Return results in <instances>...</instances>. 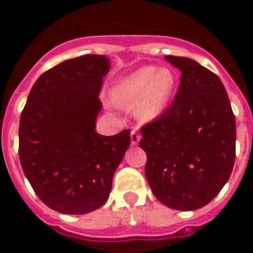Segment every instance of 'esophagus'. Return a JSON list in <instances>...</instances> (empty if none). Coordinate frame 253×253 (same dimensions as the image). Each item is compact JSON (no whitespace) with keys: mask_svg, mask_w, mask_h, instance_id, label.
Masks as SVG:
<instances>
[{"mask_svg":"<svg viewBox=\"0 0 253 253\" xmlns=\"http://www.w3.org/2000/svg\"><path fill=\"white\" fill-rule=\"evenodd\" d=\"M139 140H140V135H139V132L136 130H132L131 131V144L132 146H136L139 143Z\"/></svg>","mask_w":253,"mask_h":253,"instance_id":"34e87169","label":"esophagus"}]
</instances>
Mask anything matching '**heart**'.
Returning <instances> with one entry per match:
<instances>
[{
	"label": "heart",
	"instance_id": "heart-1",
	"mask_svg": "<svg viewBox=\"0 0 253 253\" xmlns=\"http://www.w3.org/2000/svg\"><path fill=\"white\" fill-rule=\"evenodd\" d=\"M176 76L170 69L143 67L113 87L111 95L117 105L123 107L136 103V114L143 121H152L162 114L172 97Z\"/></svg>",
	"mask_w": 253,
	"mask_h": 253
}]
</instances>
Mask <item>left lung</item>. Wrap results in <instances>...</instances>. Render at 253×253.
<instances>
[{
  "instance_id": "obj_1",
  "label": "left lung",
  "mask_w": 253,
  "mask_h": 253,
  "mask_svg": "<svg viewBox=\"0 0 253 253\" xmlns=\"http://www.w3.org/2000/svg\"><path fill=\"white\" fill-rule=\"evenodd\" d=\"M181 71L172 103L140 128L144 172L154 196L170 209L204 208L220 192L235 163L236 125L215 73L197 61L166 56Z\"/></svg>"
}]
</instances>
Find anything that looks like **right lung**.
<instances>
[{"label":"right lung","instance_id":"right-lung-1","mask_svg":"<svg viewBox=\"0 0 253 253\" xmlns=\"http://www.w3.org/2000/svg\"><path fill=\"white\" fill-rule=\"evenodd\" d=\"M110 68L84 55L45 71L30 91L19 121V160L34 192L49 209L86 214L109 198L115 169L130 147V130L95 132L98 94Z\"/></svg>","mask_w":253,"mask_h":253}]
</instances>
